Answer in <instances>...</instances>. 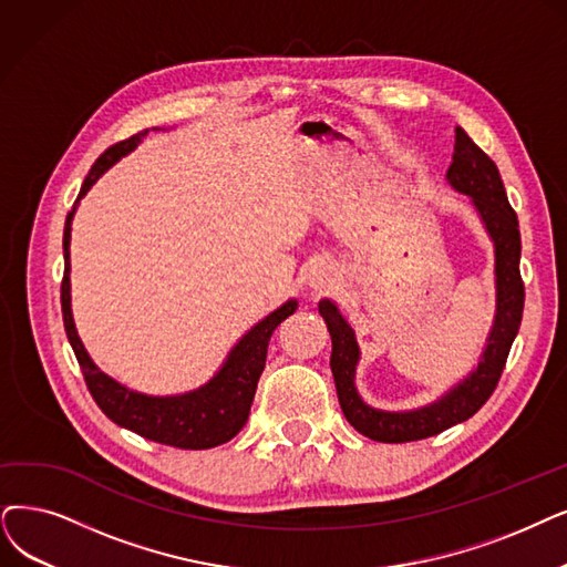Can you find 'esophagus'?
<instances>
[{
    "label": "esophagus",
    "mask_w": 567,
    "mask_h": 567,
    "mask_svg": "<svg viewBox=\"0 0 567 567\" xmlns=\"http://www.w3.org/2000/svg\"><path fill=\"white\" fill-rule=\"evenodd\" d=\"M339 281V271L332 262L328 260H319L311 271H309V286L316 290V292H328L330 288H334V284Z\"/></svg>",
    "instance_id": "obj_1"
}]
</instances>
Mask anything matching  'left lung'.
Returning a JSON list of instances; mask_svg holds the SVG:
<instances>
[{
  "label": "left lung",
  "mask_w": 567,
  "mask_h": 567,
  "mask_svg": "<svg viewBox=\"0 0 567 567\" xmlns=\"http://www.w3.org/2000/svg\"><path fill=\"white\" fill-rule=\"evenodd\" d=\"M446 184L456 193L470 197L474 212H477L493 241L495 316L477 368L461 379L456 386H451L444 395L416 406V410H377V406L362 400L355 389L360 347L355 342L353 328L332 300H321L319 305L332 339L330 368L339 404H342L347 421L358 433L377 442L398 444L425 440L477 414L482 404L495 391L497 379H501L505 370L512 342L520 326V313H524V281H520L518 271V218L509 207L501 172H497L491 157L467 137L463 127H456L454 161L449 165Z\"/></svg>",
  "instance_id": "obj_1"
}]
</instances>
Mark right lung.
<instances>
[{
  "label": "right lung",
  "mask_w": 567,
  "mask_h": 567,
  "mask_svg": "<svg viewBox=\"0 0 567 567\" xmlns=\"http://www.w3.org/2000/svg\"><path fill=\"white\" fill-rule=\"evenodd\" d=\"M157 130V127H153ZM146 132L134 134V137L106 148L93 169L87 172L81 193L74 202V209L66 214L64 220V237H62V251H64V277H62V321L66 330V339L76 353L81 372L85 377L87 391L95 398L100 410L121 427L132 430L146 440L169 444L176 449H212L218 444L230 442L239 430L244 427L248 412H251V402L258 389V379L265 370L267 344L271 332L277 330L281 321H286L290 313H296L298 300H288L279 309L267 313L262 321H258L246 334H241L239 342L230 349L228 358L223 360L218 372L202 383L199 389L178 393V395H146L140 391H132L123 386L121 381L102 372L90 353L85 351L81 337L76 332L74 313H72V281H70V241H72V220L76 214L79 202L85 193L97 184V178L116 165L121 157L132 153L142 144Z\"/></svg>",
  "instance_id": "obj_1"
}]
</instances>
